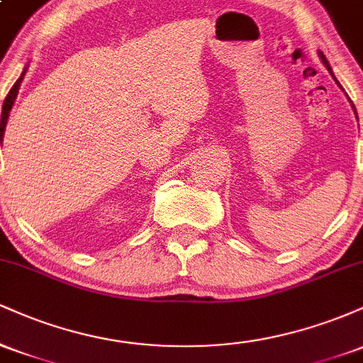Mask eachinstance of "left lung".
Wrapping results in <instances>:
<instances>
[{"label":"left lung","instance_id":"left-lung-1","mask_svg":"<svg viewBox=\"0 0 363 363\" xmlns=\"http://www.w3.org/2000/svg\"><path fill=\"white\" fill-rule=\"evenodd\" d=\"M318 54H319L320 61H323V65H324V66H326V68H328V72L333 74V69H331V66H329V62H328V60H326V56H324V54H323V52H318ZM333 78H335V74H333ZM335 82H336V83H338V80H336V78H335ZM338 85H340V83H338ZM350 102H352V101H350ZM352 107H353V111H355V106H353V104H352ZM355 114H357V111H355ZM357 119H358V118H357Z\"/></svg>","mask_w":363,"mask_h":363}]
</instances>
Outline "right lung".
Masks as SVG:
<instances>
[{"instance_id": "1", "label": "right lung", "mask_w": 363, "mask_h": 363, "mask_svg": "<svg viewBox=\"0 0 363 363\" xmlns=\"http://www.w3.org/2000/svg\"><path fill=\"white\" fill-rule=\"evenodd\" d=\"M27 68L28 65L25 66V69L22 72V74H20L18 80L15 82V85L11 86V90L8 91L5 102H3V109H1V119H0V145H3V136H5V129H6V123H8V118H10V111L11 107H13L15 104V99L16 95H18V89H20V83H22L25 73H27Z\"/></svg>"}]
</instances>
